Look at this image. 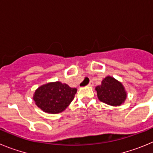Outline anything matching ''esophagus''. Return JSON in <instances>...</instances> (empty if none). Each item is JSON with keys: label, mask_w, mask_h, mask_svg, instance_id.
Returning a JSON list of instances; mask_svg holds the SVG:
<instances>
[{"label": "esophagus", "mask_w": 153, "mask_h": 153, "mask_svg": "<svg viewBox=\"0 0 153 153\" xmlns=\"http://www.w3.org/2000/svg\"><path fill=\"white\" fill-rule=\"evenodd\" d=\"M88 86H93V81H92V80L90 81V83H89Z\"/></svg>", "instance_id": "esophagus-1"}]
</instances>
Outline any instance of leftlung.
<instances>
[{"label":"left lung","instance_id":"8db88e82","mask_svg":"<svg viewBox=\"0 0 153 153\" xmlns=\"http://www.w3.org/2000/svg\"><path fill=\"white\" fill-rule=\"evenodd\" d=\"M97 97L101 102L113 106H120L126 99L127 94L123 85L112 76H106L102 83L96 87Z\"/></svg>","mask_w":153,"mask_h":153}]
</instances>
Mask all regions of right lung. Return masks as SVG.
Here are the masks:
<instances>
[{"mask_svg":"<svg viewBox=\"0 0 153 153\" xmlns=\"http://www.w3.org/2000/svg\"><path fill=\"white\" fill-rule=\"evenodd\" d=\"M76 89L71 88L59 81L42 85L33 94V100L40 109L47 113L56 114L63 112L72 102Z\"/></svg>","mask_w":153,"mask_h":153,"instance_id":"obj_1","label":"right lung"}]
</instances>
